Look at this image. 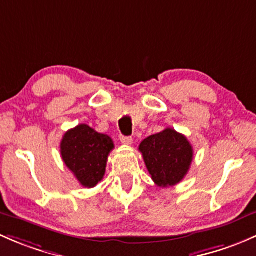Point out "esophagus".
I'll return each mask as SVG.
<instances>
[{"mask_svg": "<svg viewBox=\"0 0 256 256\" xmlns=\"http://www.w3.org/2000/svg\"><path fill=\"white\" fill-rule=\"evenodd\" d=\"M121 144H132V137L131 136H120Z\"/></svg>", "mask_w": 256, "mask_h": 256, "instance_id": "34e87169", "label": "esophagus"}]
</instances>
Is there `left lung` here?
Listing matches in <instances>:
<instances>
[{
  "instance_id": "1",
  "label": "left lung",
  "mask_w": 256,
  "mask_h": 256,
  "mask_svg": "<svg viewBox=\"0 0 256 256\" xmlns=\"http://www.w3.org/2000/svg\"><path fill=\"white\" fill-rule=\"evenodd\" d=\"M138 150L152 180L160 188L182 182L194 158L192 146L186 137L169 128L144 138Z\"/></svg>"
}]
</instances>
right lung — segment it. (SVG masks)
<instances>
[{
	"label": "right lung",
	"mask_w": 256,
	"mask_h": 256,
	"mask_svg": "<svg viewBox=\"0 0 256 256\" xmlns=\"http://www.w3.org/2000/svg\"><path fill=\"white\" fill-rule=\"evenodd\" d=\"M61 157L82 186L94 188L104 178L112 137L96 132L86 124L67 131L61 141Z\"/></svg>",
	"instance_id": "right-lung-1"
}]
</instances>
